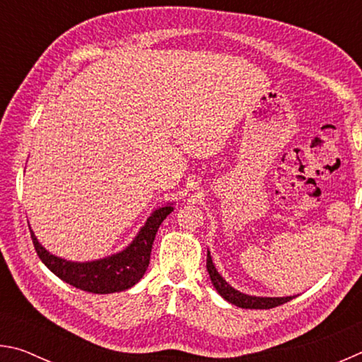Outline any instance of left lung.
Masks as SVG:
<instances>
[{
    "label": "left lung",
    "instance_id": "1",
    "mask_svg": "<svg viewBox=\"0 0 362 362\" xmlns=\"http://www.w3.org/2000/svg\"><path fill=\"white\" fill-rule=\"evenodd\" d=\"M207 273H209L211 283L216 287V291L222 296L226 302L233 305L240 306V308H249V310H268L274 308V306H279L283 303H287L296 296L289 297H257V296H247V293H243L236 291L235 287H231L226 281L222 278V274L217 272L216 265L212 263L211 252L207 250Z\"/></svg>",
    "mask_w": 362,
    "mask_h": 362
}]
</instances>
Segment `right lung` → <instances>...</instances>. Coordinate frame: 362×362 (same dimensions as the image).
I'll return each mask as SVG.
<instances>
[{
  "mask_svg": "<svg viewBox=\"0 0 362 362\" xmlns=\"http://www.w3.org/2000/svg\"><path fill=\"white\" fill-rule=\"evenodd\" d=\"M174 211L173 203L150 214L129 246L108 257L90 262H71L49 252L41 246L33 230L32 240L41 262L66 284L93 293H113L136 286L148 268L151 246L163 220Z\"/></svg>",
  "mask_w": 362,
  "mask_h": 362,
  "instance_id": "add662e5",
  "label": "right lung"
}]
</instances>
